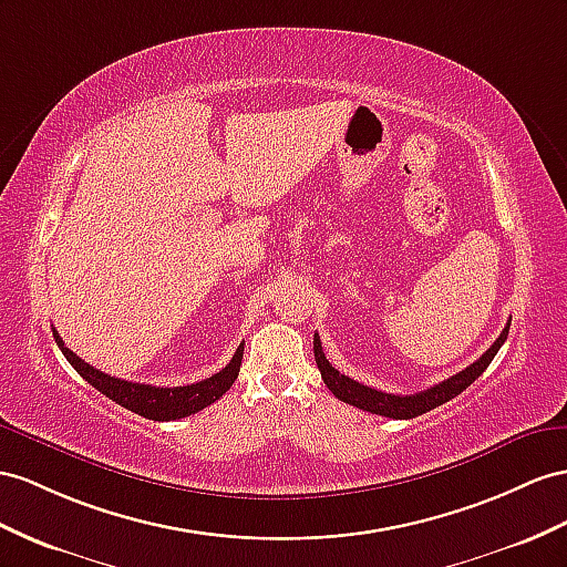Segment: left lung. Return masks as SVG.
Wrapping results in <instances>:
<instances>
[{"label": "left lung", "mask_w": 567, "mask_h": 567, "mask_svg": "<svg viewBox=\"0 0 567 567\" xmlns=\"http://www.w3.org/2000/svg\"><path fill=\"white\" fill-rule=\"evenodd\" d=\"M507 330H511V323L503 328L498 340L493 342L488 350L474 361V364H470L467 369L455 373V375H450L447 381H443L439 385H433L429 390H422V393H416V395L383 393V390L369 388L364 383L350 379V375L340 373L326 359L323 347H321V338H318V336H313V357H316L318 371H321L323 383L328 385L330 393L336 395L338 400L352 404V408H359V410L371 412V414H381V416H388V419H414L419 414L441 408L443 402L457 398L464 388H470L478 379V375L486 371V367L491 364L493 357L498 354L501 344L507 338Z\"/></svg>", "instance_id": "1"}]
</instances>
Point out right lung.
I'll return each mask as SVG.
<instances>
[{"label": "right lung", "instance_id": "right-lung-1", "mask_svg": "<svg viewBox=\"0 0 567 567\" xmlns=\"http://www.w3.org/2000/svg\"><path fill=\"white\" fill-rule=\"evenodd\" d=\"M52 336L56 344H60V350L66 357L69 364L74 367L95 390H100V393L110 398L112 402L122 404V408L132 410L145 419H153V422H172V419L196 414L203 408L213 404L215 400H220L231 388V383L237 381L241 357H244V342H241L229 364L223 371L213 373L210 379H203L198 383L179 385V388H157V385L122 381V379H114V375L97 371L69 350L64 340L60 338V332L52 330Z\"/></svg>", "mask_w": 567, "mask_h": 567}]
</instances>
